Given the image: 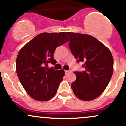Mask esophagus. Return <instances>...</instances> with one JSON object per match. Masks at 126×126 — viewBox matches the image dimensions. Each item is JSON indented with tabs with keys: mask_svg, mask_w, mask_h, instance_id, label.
<instances>
[{
	"mask_svg": "<svg viewBox=\"0 0 126 126\" xmlns=\"http://www.w3.org/2000/svg\"><path fill=\"white\" fill-rule=\"evenodd\" d=\"M72 72V71H71V70H65V71H64V72H65L66 74L70 73V72Z\"/></svg>",
	"mask_w": 126,
	"mask_h": 126,
	"instance_id": "esophagus-1",
	"label": "esophagus"
}]
</instances>
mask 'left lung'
<instances>
[{
	"label": "left lung",
	"instance_id": "obj_1",
	"mask_svg": "<svg viewBox=\"0 0 126 126\" xmlns=\"http://www.w3.org/2000/svg\"><path fill=\"white\" fill-rule=\"evenodd\" d=\"M69 47L77 63L84 64L82 72L74 71L76 80L71 84L75 96L82 101L97 98L107 87L113 72L111 52L90 35L66 32Z\"/></svg>",
	"mask_w": 126,
	"mask_h": 126
}]
</instances>
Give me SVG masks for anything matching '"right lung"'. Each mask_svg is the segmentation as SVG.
Listing matches in <instances>:
<instances>
[{
  "label": "right lung",
  "mask_w": 126,
  "mask_h": 126,
  "mask_svg": "<svg viewBox=\"0 0 126 126\" xmlns=\"http://www.w3.org/2000/svg\"><path fill=\"white\" fill-rule=\"evenodd\" d=\"M69 41L66 33H43L21 49L16 58L17 76L28 94L39 101L51 99L65 73L63 69L48 68L55 64L56 48Z\"/></svg>",
  "instance_id": "obj_1"
}]
</instances>
